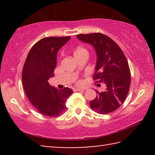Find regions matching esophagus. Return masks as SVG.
I'll return each instance as SVG.
<instances>
[{
    "label": "esophagus",
    "instance_id": "1",
    "mask_svg": "<svg viewBox=\"0 0 155 155\" xmlns=\"http://www.w3.org/2000/svg\"><path fill=\"white\" fill-rule=\"evenodd\" d=\"M86 90L85 88H83V89H80V88H77V89H74V91H85Z\"/></svg>",
    "mask_w": 155,
    "mask_h": 155
}]
</instances>
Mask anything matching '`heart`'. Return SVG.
I'll use <instances>...</instances> for the list:
<instances>
[{
    "label": "heart",
    "mask_w": 155,
    "mask_h": 155,
    "mask_svg": "<svg viewBox=\"0 0 155 155\" xmlns=\"http://www.w3.org/2000/svg\"><path fill=\"white\" fill-rule=\"evenodd\" d=\"M83 53H87V50L83 48V47H78L74 52V56H77L78 54H81Z\"/></svg>",
    "instance_id": "1"
}]
</instances>
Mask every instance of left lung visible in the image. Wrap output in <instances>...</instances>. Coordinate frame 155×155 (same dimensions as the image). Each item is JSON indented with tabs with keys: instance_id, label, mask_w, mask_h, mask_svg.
Returning a JSON list of instances; mask_svg holds the SVG:
<instances>
[{
	"instance_id": "1",
	"label": "left lung",
	"mask_w": 155,
	"mask_h": 155,
	"mask_svg": "<svg viewBox=\"0 0 155 155\" xmlns=\"http://www.w3.org/2000/svg\"><path fill=\"white\" fill-rule=\"evenodd\" d=\"M77 37L94 47L97 57L94 79L107 87L102 92L96 91V98L90 101L91 109L100 114L115 111L129 91L130 72L127 58L119 46L104 34H80Z\"/></svg>"
}]
</instances>
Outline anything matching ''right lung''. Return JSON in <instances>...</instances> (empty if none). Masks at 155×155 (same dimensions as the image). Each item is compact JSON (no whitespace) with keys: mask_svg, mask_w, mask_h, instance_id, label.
Returning <instances> with one entry per match:
<instances>
[{"mask_svg":"<svg viewBox=\"0 0 155 155\" xmlns=\"http://www.w3.org/2000/svg\"><path fill=\"white\" fill-rule=\"evenodd\" d=\"M70 37H48L31 48L22 70L23 87L31 103L40 114L56 117L64 112L65 102L73 93L72 89L57 90L50 85L57 65V54Z\"/></svg>","mask_w":155,"mask_h":155,"instance_id":"add662e5","label":"right lung"}]
</instances>
